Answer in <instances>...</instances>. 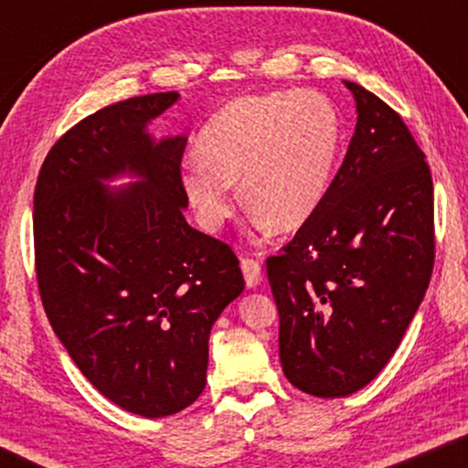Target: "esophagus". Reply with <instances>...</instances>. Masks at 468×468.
Returning a JSON list of instances; mask_svg holds the SVG:
<instances>
[{"label":"esophagus","instance_id":"esophagus-1","mask_svg":"<svg viewBox=\"0 0 468 468\" xmlns=\"http://www.w3.org/2000/svg\"><path fill=\"white\" fill-rule=\"evenodd\" d=\"M242 274H245V283L247 287H258L260 285V279H261V266L258 260H251V258H245L242 260Z\"/></svg>","mask_w":468,"mask_h":468}]
</instances>
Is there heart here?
I'll use <instances>...</instances> for the list:
<instances>
[{
	"mask_svg": "<svg viewBox=\"0 0 468 468\" xmlns=\"http://www.w3.org/2000/svg\"><path fill=\"white\" fill-rule=\"evenodd\" d=\"M343 125L335 104L315 91H274L239 98L200 133V157L181 164V185L207 229L234 213L232 185L268 228L293 229L328 194L341 153Z\"/></svg>",
	"mask_w": 468,
	"mask_h": 468,
	"instance_id": "1",
	"label": "heart"
}]
</instances>
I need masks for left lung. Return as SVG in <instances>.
Segmentation results:
<instances>
[{
    "label": "left lung",
    "mask_w": 468,
    "mask_h": 468,
    "mask_svg": "<svg viewBox=\"0 0 468 468\" xmlns=\"http://www.w3.org/2000/svg\"><path fill=\"white\" fill-rule=\"evenodd\" d=\"M357 123L319 208L266 260L279 309L281 367L319 399L381 373L431 283L432 176L400 114L345 80Z\"/></svg>",
    "instance_id": "1"
}]
</instances>
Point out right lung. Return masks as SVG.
<instances>
[{"mask_svg":"<svg viewBox=\"0 0 468 468\" xmlns=\"http://www.w3.org/2000/svg\"><path fill=\"white\" fill-rule=\"evenodd\" d=\"M176 100L151 93L89 114L48 151L34 194L48 322L91 386L143 418L178 413L202 394L210 328L245 290L232 247L183 215L187 136L146 133ZM123 171L141 181L101 185Z\"/></svg>","mask_w":468,"mask_h":468,"instance_id":"obj_1","label":"right lung"}]
</instances>
